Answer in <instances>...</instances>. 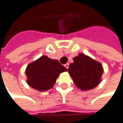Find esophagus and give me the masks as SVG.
Masks as SVG:
<instances>
[{
    "label": "esophagus",
    "instance_id": "34e87169",
    "mask_svg": "<svg viewBox=\"0 0 123 123\" xmlns=\"http://www.w3.org/2000/svg\"><path fill=\"white\" fill-rule=\"evenodd\" d=\"M64 66L66 68L68 69V67H69V64L68 63H67V64H64Z\"/></svg>",
    "mask_w": 123,
    "mask_h": 123
}]
</instances>
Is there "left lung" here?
Wrapping results in <instances>:
<instances>
[{"label": "left lung", "mask_w": 123, "mask_h": 123, "mask_svg": "<svg viewBox=\"0 0 123 123\" xmlns=\"http://www.w3.org/2000/svg\"><path fill=\"white\" fill-rule=\"evenodd\" d=\"M73 61L69 65L68 73L77 87L87 90L97 86L103 73L101 64L84 54L78 55Z\"/></svg>", "instance_id": "8db88e82"}]
</instances>
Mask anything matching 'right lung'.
<instances>
[{
    "mask_svg": "<svg viewBox=\"0 0 123 123\" xmlns=\"http://www.w3.org/2000/svg\"><path fill=\"white\" fill-rule=\"evenodd\" d=\"M67 71V68L58 60L42 56L27 66L26 75L27 83L39 91H46L53 87L59 74Z\"/></svg>",
    "mask_w": 123,
    "mask_h": 123,
    "instance_id": "add662e5",
    "label": "right lung"
}]
</instances>
